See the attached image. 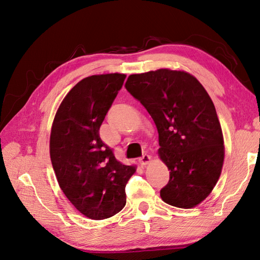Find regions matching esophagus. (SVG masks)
<instances>
[{
	"mask_svg": "<svg viewBox=\"0 0 260 260\" xmlns=\"http://www.w3.org/2000/svg\"><path fill=\"white\" fill-rule=\"evenodd\" d=\"M149 161H151V156L147 155V154L142 155L139 158V162L142 165V166H145V165H147Z\"/></svg>",
	"mask_w": 260,
	"mask_h": 260,
	"instance_id": "1",
	"label": "esophagus"
}]
</instances>
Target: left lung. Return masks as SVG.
I'll use <instances>...</instances> for the list:
<instances>
[{
	"instance_id": "1",
	"label": "left lung",
	"mask_w": 260,
	"mask_h": 260,
	"mask_svg": "<svg viewBox=\"0 0 260 260\" xmlns=\"http://www.w3.org/2000/svg\"><path fill=\"white\" fill-rule=\"evenodd\" d=\"M124 86L158 131L160 159L170 170L160 198L179 208L196 206L216 185L224 159L221 125L208 93L192 75L170 69L130 75Z\"/></svg>"
}]
</instances>
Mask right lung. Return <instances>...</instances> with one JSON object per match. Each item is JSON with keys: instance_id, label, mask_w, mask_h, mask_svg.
I'll return each instance as SVG.
<instances>
[{"instance_id": "add662e5", "label": "right lung", "mask_w": 260, "mask_h": 260, "mask_svg": "<svg viewBox=\"0 0 260 260\" xmlns=\"http://www.w3.org/2000/svg\"><path fill=\"white\" fill-rule=\"evenodd\" d=\"M125 75L84 78L55 115L50 155L58 184L70 203L93 220L116 215L125 205V185L135 166L116 159L100 138V127L122 88Z\"/></svg>"}]
</instances>
